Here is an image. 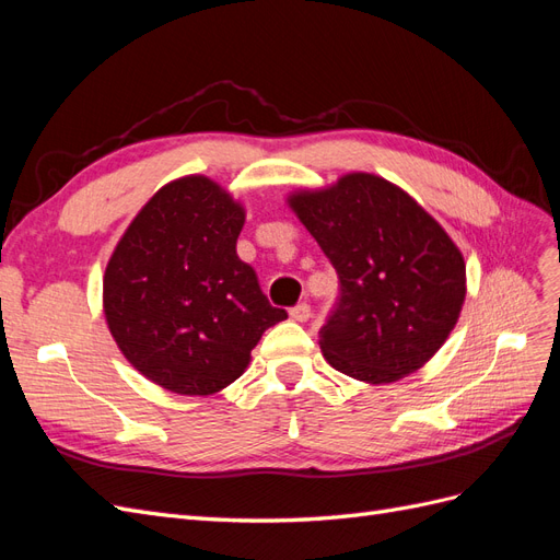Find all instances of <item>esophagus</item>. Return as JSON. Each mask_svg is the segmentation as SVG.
<instances>
[{"instance_id": "obj_1", "label": "esophagus", "mask_w": 560, "mask_h": 560, "mask_svg": "<svg viewBox=\"0 0 560 560\" xmlns=\"http://www.w3.org/2000/svg\"><path fill=\"white\" fill-rule=\"evenodd\" d=\"M290 317H292L294 322H306V319L311 317V306H308V303H299V306H294V308L290 311Z\"/></svg>"}]
</instances>
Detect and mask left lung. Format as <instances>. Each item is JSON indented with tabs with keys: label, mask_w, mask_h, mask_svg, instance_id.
<instances>
[{
	"label": "left lung",
	"mask_w": 560,
	"mask_h": 560,
	"mask_svg": "<svg viewBox=\"0 0 560 560\" xmlns=\"http://www.w3.org/2000/svg\"><path fill=\"white\" fill-rule=\"evenodd\" d=\"M336 268L341 294L319 350L369 385L413 374L446 343L467 294L465 257L401 186L348 173L284 198Z\"/></svg>",
	"instance_id": "left-lung-1"
}]
</instances>
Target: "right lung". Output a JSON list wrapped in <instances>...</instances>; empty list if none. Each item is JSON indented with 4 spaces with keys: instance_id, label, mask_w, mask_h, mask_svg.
Segmentation results:
<instances>
[{
    "instance_id": "obj_1",
    "label": "right lung",
    "mask_w": 560,
    "mask_h": 560,
    "mask_svg": "<svg viewBox=\"0 0 560 560\" xmlns=\"http://www.w3.org/2000/svg\"><path fill=\"white\" fill-rule=\"evenodd\" d=\"M243 226V202L222 184L184 175L161 186L116 243L103 311L147 381L175 395H214L245 374L264 331L287 319L235 254Z\"/></svg>"
}]
</instances>
